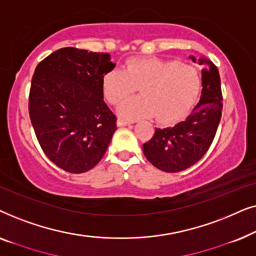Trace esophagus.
Instances as JSON below:
<instances>
[{"label":"esophagus","instance_id":"esophagus-1","mask_svg":"<svg viewBox=\"0 0 256 256\" xmlns=\"http://www.w3.org/2000/svg\"><path fill=\"white\" fill-rule=\"evenodd\" d=\"M116 124H118V127H126V126H130L132 122L126 121V120H122V118H118Z\"/></svg>","mask_w":256,"mask_h":256}]
</instances>
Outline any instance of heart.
Returning a JSON list of instances; mask_svg holds the SVG:
<instances>
[{
    "instance_id": "heart-1",
    "label": "heart",
    "mask_w": 256,
    "mask_h": 256,
    "mask_svg": "<svg viewBox=\"0 0 256 256\" xmlns=\"http://www.w3.org/2000/svg\"><path fill=\"white\" fill-rule=\"evenodd\" d=\"M142 96L124 99L137 87ZM104 98L118 104V116L138 120L155 115L164 124L180 120L197 101L200 78L190 65L157 58L134 59L124 70L114 68L102 80Z\"/></svg>"
}]
</instances>
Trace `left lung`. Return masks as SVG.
Segmentation results:
<instances>
[{"instance_id": "1", "label": "left lung", "mask_w": 256, "mask_h": 256, "mask_svg": "<svg viewBox=\"0 0 256 256\" xmlns=\"http://www.w3.org/2000/svg\"><path fill=\"white\" fill-rule=\"evenodd\" d=\"M192 62L204 66L202 96L184 121L174 127L156 128L150 141L143 144L146 160L166 172H180L198 162L208 152L218 129L222 110L220 76L211 60L190 56Z\"/></svg>"}]
</instances>
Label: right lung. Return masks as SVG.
<instances>
[{"mask_svg": "<svg viewBox=\"0 0 256 256\" xmlns=\"http://www.w3.org/2000/svg\"><path fill=\"white\" fill-rule=\"evenodd\" d=\"M114 68L108 54L62 48L34 70L30 120L45 155L60 169L86 172L106 152L116 118L104 101L102 80Z\"/></svg>", "mask_w": 256, "mask_h": 256, "instance_id": "add662e5", "label": "right lung"}]
</instances>
